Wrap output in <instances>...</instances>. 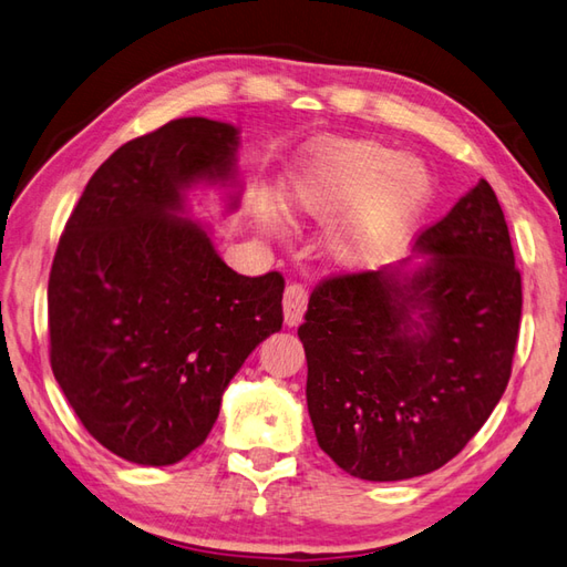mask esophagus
I'll return each mask as SVG.
<instances>
[{"label":"esophagus","mask_w":567,"mask_h":567,"mask_svg":"<svg viewBox=\"0 0 567 567\" xmlns=\"http://www.w3.org/2000/svg\"><path fill=\"white\" fill-rule=\"evenodd\" d=\"M308 306V291L303 284H288L286 293H284V318L288 327H296L300 320H303V312Z\"/></svg>","instance_id":"obj_1"}]
</instances>
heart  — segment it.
Here are the masks:
<instances>
[{
  "label": "heart",
  "mask_w": 567,
  "mask_h": 567,
  "mask_svg": "<svg viewBox=\"0 0 567 567\" xmlns=\"http://www.w3.org/2000/svg\"><path fill=\"white\" fill-rule=\"evenodd\" d=\"M422 200V174L393 150L363 141H327L312 150L281 206L293 216L332 220L359 203L327 245L344 267H367L400 240Z\"/></svg>",
  "instance_id": "b5f03b06"
}]
</instances>
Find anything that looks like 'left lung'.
<instances>
[{"instance_id": "left-lung-1", "label": "left lung", "mask_w": 567, "mask_h": 567, "mask_svg": "<svg viewBox=\"0 0 567 567\" xmlns=\"http://www.w3.org/2000/svg\"><path fill=\"white\" fill-rule=\"evenodd\" d=\"M420 271L332 274L312 288L298 337L318 444L361 481L442 468L509 383L522 274L497 196L477 182L417 235Z\"/></svg>"}]
</instances>
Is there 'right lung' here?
I'll return each instance as SVG.
<instances>
[{
	"mask_svg": "<svg viewBox=\"0 0 567 567\" xmlns=\"http://www.w3.org/2000/svg\"><path fill=\"white\" fill-rule=\"evenodd\" d=\"M237 131L177 118L94 172L48 281L50 367L84 430L131 463L206 442L223 390L284 324V276H243L179 218L198 179L228 182Z\"/></svg>",
	"mask_w": 567,
	"mask_h": 567,
	"instance_id": "1",
	"label": "right lung"
}]
</instances>
